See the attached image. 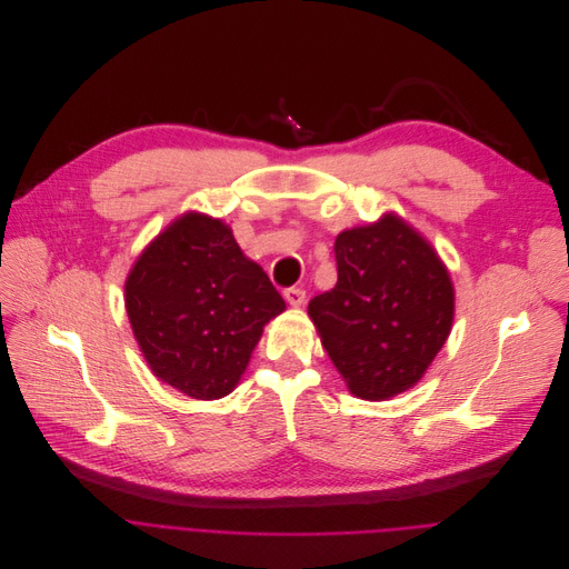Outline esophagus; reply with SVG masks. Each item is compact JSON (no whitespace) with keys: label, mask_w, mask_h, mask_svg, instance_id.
<instances>
[{"label":"esophagus","mask_w":569,"mask_h":569,"mask_svg":"<svg viewBox=\"0 0 569 569\" xmlns=\"http://www.w3.org/2000/svg\"><path fill=\"white\" fill-rule=\"evenodd\" d=\"M282 296H284V300H287L291 307H300V305L305 302V298H307L305 289H300V287H289V289L282 291Z\"/></svg>","instance_id":"34e87169"}]
</instances>
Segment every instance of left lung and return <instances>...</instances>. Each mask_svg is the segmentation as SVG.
I'll return each instance as SVG.
<instances>
[{"label":"left lung","instance_id":"obj_1","mask_svg":"<svg viewBox=\"0 0 569 569\" xmlns=\"http://www.w3.org/2000/svg\"><path fill=\"white\" fill-rule=\"evenodd\" d=\"M333 253L338 280L307 311L352 395L390 399L412 388L446 343L456 311L450 276L392 212L340 233Z\"/></svg>","mask_w":569,"mask_h":569}]
</instances>
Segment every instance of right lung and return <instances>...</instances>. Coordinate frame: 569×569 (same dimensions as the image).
<instances>
[{
  "label": "right lung",
  "instance_id": "right-lung-1",
  "mask_svg": "<svg viewBox=\"0 0 569 569\" xmlns=\"http://www.w3.org/2000/svg\"><path fill=\"white\" fill-rule=\"evenodd\" d=\"M126 309L154 377L210 401L233 392L284 300L229 226L186 212L134 262Z\"/></svg>",
  "mask_w": 569,
  "mask_h": 569
}]
</instances>
